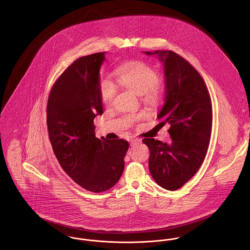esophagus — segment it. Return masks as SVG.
<instances>
[{
	"label": "esophagus",
	"mask_w": 250,
	"mask_h": 250,
	"mask_svg": "<svg viewBox=\"0 0 250 250\" xmlns=\"http://www.w3.org/2000/svg\"><path fill=\"white\" fill-rule=\"evenodd\" d=\"M142 141L140 139H137V138H133L130 140V145L133 146V145H137V144H140Z\"/></svg>",
	"instance_id": "obj_1"
}]
</instances>
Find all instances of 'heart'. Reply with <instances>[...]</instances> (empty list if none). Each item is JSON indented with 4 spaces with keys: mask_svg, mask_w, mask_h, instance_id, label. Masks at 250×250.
Wrapping results in <instances>:
<instances>
[{
    "mask_svg": "<svg viewBox=\"0 0 250 250\" xmlns=\"http://www.w3.org/2000/svg\"><path fill=\"white\" fill-rule=\"evenodd\" d=\"M117 83L138 96L152 102L159 95L158 73L142 62H131L123 64L115 70ZM101 96L104 103H109L115 95V87L109 81H103L100 85Z\"/></svg>",
    "mask_w": 250,
    "mask_h": 250,
    "instance_id": "1",
    "label": "heart"
}]
</instances>
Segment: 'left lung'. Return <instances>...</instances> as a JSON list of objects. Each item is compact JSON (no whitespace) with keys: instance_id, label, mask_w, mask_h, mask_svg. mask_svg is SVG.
I'll return each instance as SVG.
<instances>
[{"instance_id":"1","label":"left lung","mask_w":250,"mask_h":250,"mask_svg":"<svg viewBox=\"0 0 250 250\" xmlns=\"http://www.w3.org/2000/svg\"><path fill=\"white\" fill-rule=\"evenodd\" d=\"M164 66L165 98L158 119L170 125V144L144 139L150 151L148 167L163 188H182L201 167L208 152L212 126L211 100L206 83L192 65L170 50L144 51Z\"/></svg>"}]
</instances>
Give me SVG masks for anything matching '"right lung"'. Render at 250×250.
Instances as JSON below:
<instances>
[{
	"instance_id": "right-lung-1",
	"label": "right lung",
	"mask_w": 250,
	"mask_h": 250,
	"mask_svg": "<svg viewBox=\"0 0 250 250\" xmlns=\"http://www.w3.org/2000/svg\"><path fill=\"white\" fill-rule=\"evenodd\" d=\"M105 52L76 60L54 83L47 102V129L65 173L91 192L115 186L125 169L128 142L95 137V117L103 114L100 69Z\"/></svg>"
}]
</instances>
